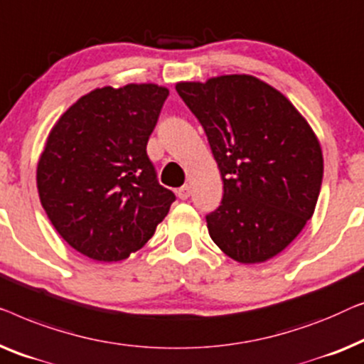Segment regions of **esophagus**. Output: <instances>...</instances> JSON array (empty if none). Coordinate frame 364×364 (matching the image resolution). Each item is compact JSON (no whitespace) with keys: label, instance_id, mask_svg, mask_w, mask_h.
Masks as SVG:
<instances>
[{"label":"esophagus","instance_id":"34e87169","mask_svg":"<svg viewBox=\"0 0 364 364\" xmlns=\"http://www.w3.org/2000/svg\"><path fill=\"white\" fill-rule=\"evenodd\" d=\"M189 196H191V188H189L188 184L186 186H181L180 189H178V198L180 199H188Z\"/></svg>","mask_w":364,"mask_h":364}]
</instances>
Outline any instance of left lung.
Returning a JSON list of instances; mask_svg holds the SVG:
<instances>
[{"mask_svg":"<svg viewBox=\"0 0 364 364\" xmlns=\"http://www.w3.org/2000/svg\"><path fill=\"white\" fill-rule=\"evenodd\" d=\"M221 171V206L206 216L214 244L240 264L275 257L314 216L323 178L315 132L287 97L254 75L178 82Z\"/></svg>","mask_w":364,"mask_h":364,"instance_id":"obj_1","label":"left lung"}]
</instances>
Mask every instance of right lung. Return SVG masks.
Masks as SVG:
<instances>
[{
  "mask_svg": "<svg viewBox=\"0 0 364 364\" xmlns=\"http://www.w3.org/2000/svg\"><path fill=\"white\" fill-rule=\"evenodd\" d=\"M168 94L156 84L102 87L49 132L36 171L41 204L60 237L97 262L141 249L175 201L146 155Z\"/></svg>",
  "mask_w": 364,
  "mask_h": 364,
  "instance_id": "1",
  "label": "right lung"
}]
</instances>
